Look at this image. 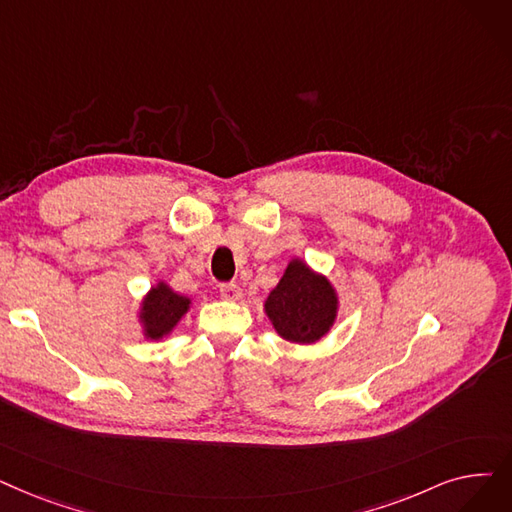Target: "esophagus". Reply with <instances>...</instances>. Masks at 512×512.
<instances>
[{"label": "esophagus", "mask_w": 512, "mask_h": 512, "mask_svg": "<svg viewBox=\"0 0 512 512\" xmlns=\"http://www.w3.org/2000/svg\"><path fill=\"white\" fill-rule=\"evenodd\" d=\"M219 295H221V299H226V301H238L242 297V288L238 284H234V282L221 284L219 286Z\"/></svg>", "instance_id": "esophagus-1"}]
</instances>
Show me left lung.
Segmentation results:
<instances>
[{
  "label": "left lung",
  "mask_w": 512,
  "mask_h": 512,
  "mask_svg": "<svg viewBox=\"0 0 512 512\" xmlns=\"http://www.w3.org/2000/svg\"><path fill=\"white\" fill-rule=\"evenodd\" d=\"M263 311L284 341L314 345L337 322L339 293L324 274L293 257L265 299Z\"/></svg>",
  "instance_id": "left-lung-1"
}]
</instances>
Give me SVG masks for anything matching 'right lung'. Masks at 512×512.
Wrapping results in <instances>:
<instances>
[{"label":"right lung","instance_id":"obj_1","mask_svg":"<svg viewBox=\"0 0 512 512\" xmlns=\"http://www.w3.org/2000/svg\"><path fill=\"white\" fill-rule=\"evenodd\" d=\"M192 307V299L175 293L165 280H157L142 297L136 318L146 341L167 339Z\"/></svg>","mask_w":512,"mask_h":512}]
</instances>
